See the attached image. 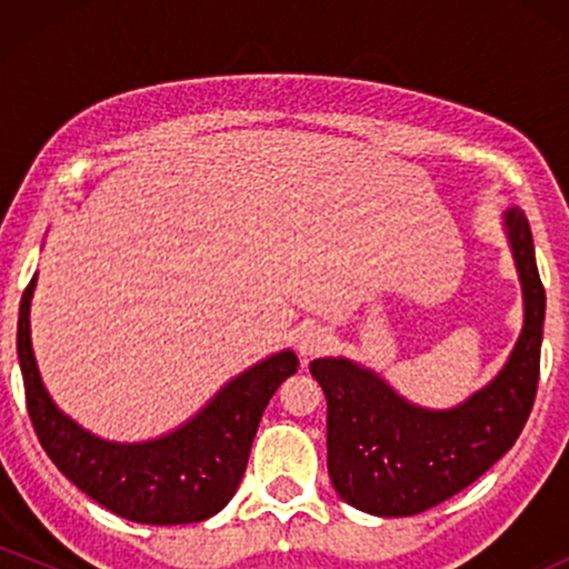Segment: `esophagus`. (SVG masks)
Segmentation results:
<instances>
[{
  "label": "esophagus",
  "instance_id": "obj_1",
  "mask_svg": "<svg viewBox=\"0 0 569 569\" xmlns=\"http://www.w3.org/2000/svg\"><path fill=\"white\" fill-rule=\"evenodd\" d=\"M297 342L299 356H302L305 361H310V358L323 356V352L331 348V342H335V337H331V331L323 329V326H307V329L299 331Z\"/></svg>",
  "mask_w": 569,
  "mask_h": 569
}]
</instances>
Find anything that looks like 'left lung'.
<instances>
[{"label": "left lung", "mask_w": 569, "mask_h": 569, "mask_svg": "<svg viewBox=\"0 0 569 569\" xmlns=\"http://www.w3.org/2000/svg\"><path fill=\"white\" fill-rule=\"evenodd\" d=\"M525 326L492 382L452 409H426L348 358H316L310 375L326 393L329 476L348 506L375 516H415L487 473L519 439L540 380L546 289L535 264L530 221L508 208Z\"/></svg>", "instance_id": "left-lung-1"}]
</instances>
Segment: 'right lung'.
<instances>
[{"mask_svg": "<svg viewBox=\"0 0 569 569\" xmlns=\"http://www.w3.org/2000/svg\"><path fill=\"white\" fill-rule=\"evenodd\" d=\"M37 276L18 312V361L37 439L71 485L98 506L139 525H192L219 513L238 492L253 436L280 382L299 367L280 350L238 375L192 420L139 443L98 439L56 407L31 350L29 310Z\"/></svg>", "mask_w": 569, "mask_h": 569, "instance_id": "right-lung-1", "label": "right lung"}]
</instances>
